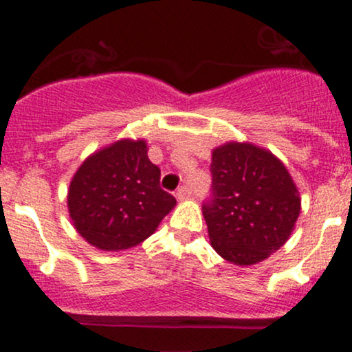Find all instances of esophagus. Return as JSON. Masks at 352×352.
<instances>
[{
  "label": "esophagus",
  "instance_id": "34e87169",
  "mask_svg": "<svg viewBox=\"0 0 352 352\" xmlns=\"http://www.w3.org/2000/svg\"><path fill=\"white\" fill-rule=\"evenodd\" d=\"M192 197V190H190L188 185H182V187L177 190V199L179 200H187Z\"/></svg>",
  "mask_w": 352,
  "mask_h": 352
}]
</instances>
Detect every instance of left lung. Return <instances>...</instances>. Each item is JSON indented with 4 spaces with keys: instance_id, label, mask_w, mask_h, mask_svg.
<instances>
[{
    "instance_id": "obj_1",
    "label": "left lung",
    "mask_w": 352,
    "mask_h": 352,
    "mask_svg": "<svg viewBox=\"0 0 352 352\" xmlns=\"http://www.w3.org/2000/svg\"><path fill=\"white\" fill-rule=\"evenodd\" d=\"M212 197L204 217L210 243L240 266L260 263L280 250L300 217L301 199L280 159L248 142L212 152Z\"/></svg>"
}]
</instances>
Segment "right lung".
Listing matches in <instances>:
<instances>
[{
  "mask_svg": "<svg viewBox=\"0 0 352 352\" xmlns=\"http://www.w3.org/2000/svg\"><path fill=\"white\" fill-rule=\"evenodd\" d=\"M175 204L160 188V168L148 160L145 140H117L92 153L67 192L74 228L104 252L142 243Z\"/></svg>",
  "mask_w": 352,
  "mask_h": 352,
  "instance_id": "obj_1",
  "label": "right lung"
}]
</instances>
